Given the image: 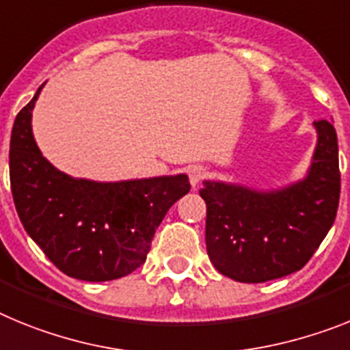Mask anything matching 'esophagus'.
Here are the masks:
<instances>
[{
  "instance_id": "obj_1",
  "label": "esophagus",
  "mask_w": 350,
  "mask_h": 350,
  "mask_svg": "<svg viewBox=\"0 0 350 350\" xmlns=\"http://www.w3.org/2000/svg\"><path fill=\"white\" fill-rule=\"evenodd\" d=\"M188 178H190V185L193 188L199 187L200 181L206 178V169L202 165H193L190 171H188Z\"/></svg>"
}]
</instances>
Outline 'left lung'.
I'll list each match as a JSON object with an SVG mask.
<instances>
[{
  "instance_id": "left-lung-1",
  "label": "left lung",
  "mask_w": 350,
  "mask_h": 350,
  "mask_svg": "<svg viewBox=\"0 0 350 350\" xmlns=\"http://www.w3.org/2000/svg\"><path fill=\"white\" fill-rule=\"evenodd\" d=\"M314 126L317 146L301 181L273 192L204 181L206 248L221 275L243 284L282 278L301 269L326 238L340 200L338 141L329 121Z\"/></svg>"
}]
</instances>
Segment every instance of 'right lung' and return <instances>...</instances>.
Segmentation results:
<instances>
[{"mask_svg": "<svg viewBox=\"0 0 350 350\" xmlns=\"http://www.w3.org/2000/svg\"><path fill=\"white\" fill-rule=\"evenodd\" d=\"M31 102L10 137V187L26 232L65 275L116 280L141 267L154 230L190 190L185 174L96 183L74 179L42 157L31 133Z\"/></svg>", "mask_w": 350, "mask_h": 350, "instance_id": "right-lung-1", "label": "right lung"}]
</instances>
